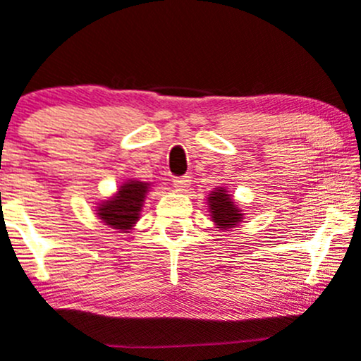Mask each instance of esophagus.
<instances>
[{
	"label": "esophagus",
	"instance_id": "esophagus-1",
	"mask_svg": "<svg viewBox=\"0 0 361 361\" xmlns=\"http://www.w3.org/2000/svg\"><path fill=\"white\" fill-rule=\"evenodd\" d=\"M190 176H180V178H174L173 180V185H174V188L178 190V192H185V190L188 188V185H190Z\"/></svg>",
	"mask_w": 361,
	"mask_h": 361
}]
</instances>
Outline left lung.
Returning <instances> with one entry per match:
<instances>
[{
	"label": "left lung",
	"mask_w": 361,
	"mask_h": 361,
	"mask_svg": "<svg viewBox=\"0 0 361 361\" xmlns=\"http://www.w3.org/2000/svg\"><path fill=\"white\" fill-rule=\"evenodd\" d=\"M209 212L217 228L231 229L236 228L243 219V212L236 207L231 195L226 192V188H216L209 193Z\"/></svg>",
	"instance_id": "left-lung-1"
}]
</instances>
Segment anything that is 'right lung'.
Listing matches in <instances>:
<instances>
[{"label":"right lung","instance_id":"1","mask_svg":"<svg viewBox=\"0 0 361 361\" xmlns=\"http://www.w3.org/2000/svg\"><path fill=\"white\" fill-rule=\"evenodd\" d=\"M150 185L145 181H125L109 200L99 204V219H102V223L111 228L128 233V229H132L138 221Z\"/></svg>","mask_w":361,"mask_h":361}]
</instances>
